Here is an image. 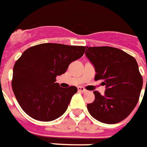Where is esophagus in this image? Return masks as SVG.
<instances>
[{"label": "esophagus", "instance_id": "esophagus-1", "mask_svg": "<svg viewBox=\"0 0 147 147\" xmlns=\"http://www.w3.org/2000/svg\"><path fill=\"white\" fill-rule=\"evenodd\" d=\"M78 92H87V90H86L85 88H82V87H78Z\"/></svg>", "mask_w": 147, "mask_h": 147}]
</instances>
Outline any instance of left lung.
<instances>
[{
    "instance_id": "left-lung-1",
    "label": "left lung",
    "mask_w": 147,
    "mask_h": 147,
    "mask_svg": "<svg viewBox=\"0 0 147 147\" xmlns=\"http://www.w3.org/2000/svg\"><path fill=\"white\" fill-rule=\"evenodd\" d=\"M85 55L94 66L95 79L101 80L105 86L104 95L93 92L95 100L88 105L90 115L104 123L121 122L137 105L142 88L143 80L136 59L110 47H87Z\"/></svg>"
}]
</instances>
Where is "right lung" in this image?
<instances>
[{"label":"right lung","instance_id":"1","mask_svg":"<svg viewBox=\"0 0 147 147\" xmlns=\"http://www.w3.org/2000/svg\"><path fill=\"white\" fill-rule=\"evenodd\" d=\"M84 51L85 47L43 43L22 54L13 69L12 89L28 115L48 122L64 115L78 88H60L55 78L65 74Z\"/></svg>","mask_w":147,"mask_h":147}]
</instances>
